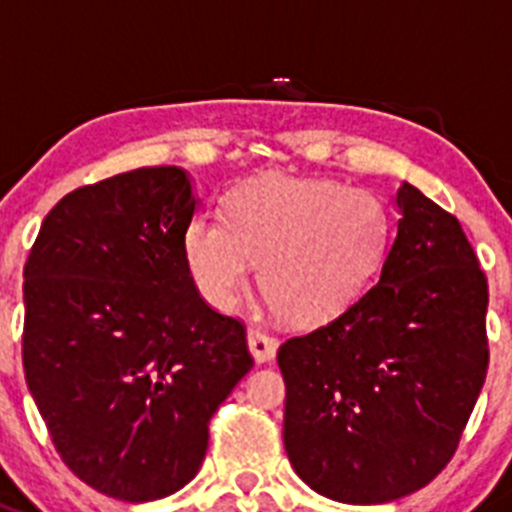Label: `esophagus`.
<instances>
[{
  "label": "esophagus",
  "mask_w": 512,
  "mask_h": 512,
  "mask_svg": "<svg viewBox=\"0 0 512 512\" xmlns=\"http://www.w3.org/2000/svg\"><path fill=\"white\" fill-rule=\"evenodd\" d=\"M247 345H250L252 357L257 362H270L277 355V340L270 332L260 330V327H250L247 330Z\"/></svg>",
  "instance_id": "1"
}]
</instances>
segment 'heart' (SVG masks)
Masks as SVG:
<instances>
[{"label": "heart", "instance_id": "obj_1", "mask_svg": "<svg viewBox=\"0 0 512 512\" xmlns=\"http://www.w3.org/2000/svg\"><path fill=\"white\" fill-rule=\"evenodd\" d=\"M388 232V210L372 192L267 172L230 192L225 220L192 217L185 255L210 305L230 310L257 265L272 310L312 325L360 295L380 265Z\"/></svg>", "mask_w": 512, "mask_h": 512}]
</instances>
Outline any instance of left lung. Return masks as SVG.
Returning a JSON list of instances; mask_svg holds the SVG:
<instances>
[{
    "mask_svg": "<svg viewBox=\"0 0 512 512\" xmlns=\"http://www.w3.org/2000/svg\"><path fill=\"white\" fill-rule=\"evenodd\" d=\"M398 235L342 315L277 350L285 450L320 495L390 503L455 455L488 372V280L450 212L398 190Z\"/></svg>",
    "mask_w": 512,
    "mask_h": 512,
    "instance_id": "obj_1",
    "label": "left lung"
}]
</instances>
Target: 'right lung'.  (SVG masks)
<instances>
[{
    "label": "right lung",
    "instance_id": "add662e5",
    "mask_svg": "<svg viewBox=\"0 0 512 512\" xmlns=\"http://www.w3.org/2000/svg\"><path fill=\"white\" fill-rule=\"evenodd\" d=\"M195 207L180 167L122 172L64 195L24 265L29 393L64 465L124 503L195 478L210 418L252 367L245 325L192 280Z\"/></svg>",
    "mask_w": 512,
    "mask_h": 512
}]
</instances>
